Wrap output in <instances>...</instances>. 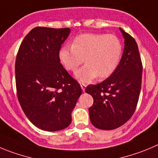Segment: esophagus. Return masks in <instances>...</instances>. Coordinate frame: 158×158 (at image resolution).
<instances>
[{"instance_id":"34e87169","label":"esophagus","mask_w":158,"mask_h":158,"mask_svg":"<svg viewBox=\"0 0 158 158\" xmlns=\"http://www.w3.org/2000/svg\"><path fill=\"white\" fill-rule=\"evenodd\" d=\"M86 84H83V83H82L81 84V88H82V91H85V89H86Z\"/></svg>"}]
</instances>
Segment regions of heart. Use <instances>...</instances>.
Masks as SVG:
<instances>
[{
    "label": "heart",
    "instance_id": "obj_1",
    "mask_svg": "<svg viewBox=\"0 0 158 158\" xmlns=\"http://www.w3.org/2000/svg\"><path fill=\"white\" fill-rule=\"evenodd\" d=\"M122 46L114 35L86 33L77 36L72 46L65 45L59 51L64 69L76 70L84 61L86 64L75 72L79 82L88 83L99 76L106 79L112 75L121 61Z\"/></svg>",
    "mask_w": 158,
    "mask_h": 158
}]
</instances>
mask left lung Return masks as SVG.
Wrapping results in <instances>:
<instances>
[{
	"instance_id": "obj_1",
	"label": "left lung",
	"mask_w": 158,
	"mask_h": 158,
	"mask_svg": "<svg viewBox=\"0 0 158 158\" xmlns=\"http://www.w3.org/2000/svg\"><path fill=\"white\" fill-rule=\"evenodd\" d=\"M119 29L125 47L118 66L106 80L86 89L94 98L89 108L91 123L104 130L117 129L132 117L141 89L143 66L138 46L130 35Z\"/></svg>"
}]
</instances>
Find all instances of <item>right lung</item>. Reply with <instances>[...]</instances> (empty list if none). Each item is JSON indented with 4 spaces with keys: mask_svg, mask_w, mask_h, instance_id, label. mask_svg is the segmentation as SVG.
<instances>
[{
    "mask_svg": "<svg viewBox=\"0 0 158 158\" xmlns=\"http://www.w3.org/2000/svg\"><path fill=\"white\" fill-rule=\"evenodd\" d=\"M71 29L36 27L26 36L15 61L18 99L29 121L49 132L67 128L82 94L60 62L59 51Z\"/></svg>",
    "mask_w": 158,
    "mask_h": 158,
    "instance_id": "add662e5",
    "label": "right lung"
}]
</instances>
